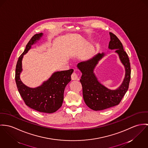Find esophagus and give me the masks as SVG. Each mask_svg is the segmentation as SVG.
<instances>
[{
  "instance_id": "1",
  "label": "esophagus",
  "mask_w": 148,
  "mask_h": 148,
  "mask_svg": "<svg viewBox=\"0 0 148 148\" xmlns=\"http://www.w3.org/2000/svg\"><path fill=\"white\" fill-rule=\"evenodd\" d=\"M71 79L72 80H77L78 79V75H77V74L75 72H74L71 75Z\"/></svg>"
}]
</instances>
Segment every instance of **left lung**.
I'll return each instance as SVG.
<instances>
[{
    "label": "left lung",
    "mask_w": 148,
    "mask_h": 148,
    "mask_svg": "<svg viewBox=\"0 0 148 148\" xmlns=\"http://www.w3.org/2000/svg\"><path fill=\"white\" fill-rule=\"evenodd\" d=\"M110 41L108 48L116 49L121 63L125 70L124 81L116 90H111L99 82L94 70L99 61L104 56V53H98L94 57L77 65L82 72L80 82L82 86L83 97L86 105L94 111H100L118 105L127 92L131 79V66L127 53L123 49L119 39L114 33L110 32Z\"/></svg>",
    "instance_id": "1"
}]
</instances>
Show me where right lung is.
Masks as SVG:
<instances>
[{
    "instance_id": "right-lung-1",
    "label": "right lung",
    "mask_w": 148,
    "mask_h": 148,
    "mask_svg": "<svg viewBox=\"0 0 148 148\" xmlns=\"http://www.w3.org/2000/svg\"><path fill=\"white\" fill-rule=\"evenodd\" d=\"M42 35V33L34 34L19 57L16 66L15 81L18 91L27 106L40 112L51 114L57 111L62 106L64 90L66 85L71 81V75L74 70L69 69L55 72L48 80L36 88L27 87L21 82L20 74L22 71L23 56Z\"/></svg>"
}]
</instances>
